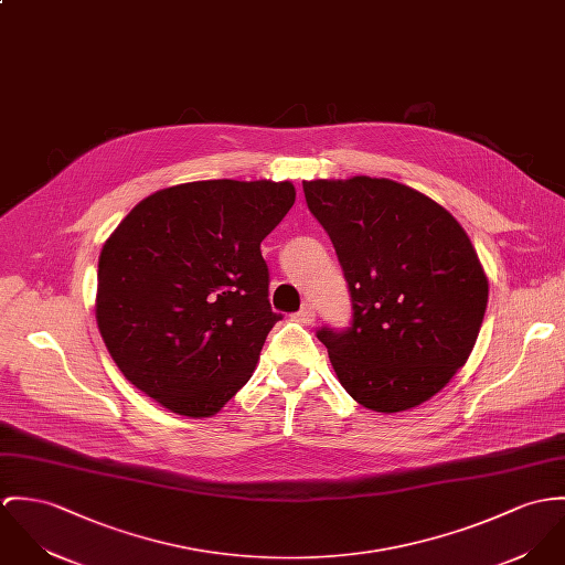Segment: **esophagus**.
Returning a JSON list of instances; mask_svg holds the SVG:
<instances>
[{
  "mask_svg": "<svg viewBox=\"0 0 565 565\" xmlns=\"http://www.w3.org/2000/svg\"><path fill=\"white\" fill-rule=\"evenodd\" d=\"M296 321H300V323H312V321H315V308L310 307V305H305V307L296 312Z\"/></svg>",
  "mask_w": 565,
  "mask_h": 565,
  "instance_id": "1",
  "label": "esophagus"
}]
</instances>
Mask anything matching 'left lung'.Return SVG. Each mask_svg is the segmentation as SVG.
Segmentation results:
<instances>
[{"instance_id": "obj_1", "label": "left lung", "mask_w": 565, "mask_h": 565, "mask_svg": "<svg viewBox=\"0 0 565 565\" xmlns=\"http://www.w3.org/2000/svg\"><path fill=\"white\" fill-rule=\"evenodd\" d=\"M310 213L328 233L352 298V326L317 339L360 406H420L470 356L488 278L460 222L391 179L305 181Z\"/></svg>"}]
</instances>
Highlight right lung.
Masks as SVG:
<instances>
[{
    "instance_id": "obj_1",
    "label": "right lung",
    "mask_w": 565,
    "mask_h": 565,
    "mask_svg": "<svg viewBox=\"0 0 565 565\" xmlns=\"http://www.w3.org/2000/svg\"><path fill=\"white\" fill-rule=\"evenodd\" d=\"M296 203L289 181H194L134 206L103 244L97 323L122 375L203 418L253 377L278 312L260 242Z\"/></svg>"
}]
</instances>
